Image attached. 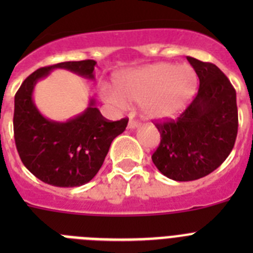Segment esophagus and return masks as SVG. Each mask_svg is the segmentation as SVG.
I'll return each mask as SVG.
<instances>
[{
  "label": "esophagus",
  "mask_w": 253,
  "mask_h": 253,
  "mask_svg": "<svg viewBox=\"0 0 253 253\" xmlns=\"http://www.w3.org/2000/svg\"><path fill=\"white\" fill-rule=\"evenodd\" d=\"M139 125H140L139 122H137V120H133L130 118V120H129V123H128V128L129 129H135V128H138Z\"/></svg>",
  "instance_id": "1"
}]
</instances>
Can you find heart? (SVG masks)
<instances>
[{"mask_svg": "<svg viewBox=\"0 0 253 253\" xmlns=\"http://www.w3.org/2000/svg\"><path fill=\"white\" fill-rule=\"evenodd\" d=\"M198 76L189 64L156 63L135 69L116 81V91L104 92L116 106L142 101V110L151 119L165 120L181 114L191 102Z\"/></svg>", "mask_w": 253, "mask_h": 253, "instance_id": "b5f03b06", "label": "heart"}]
</instances>
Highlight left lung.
<instances>
[{"label": "left lung", "instance_id": "8db88e82", "mask_svg": "<svg viewBox=\"0 0 253 253\" xmlns=\"http://www.w3.org/2000/svg\"><path fill=\"white\" fill-rule=\"evenodd\" d=\"M199 77V90L177 119L156 122L161 142L152 154L161 173L193 181L218 169L234 147L238 131L236 90L213 63L187 57Z\"/></svg>", "mask_w": 253, "mask_h": 253}]
</instances>
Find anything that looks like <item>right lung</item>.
<instances>
[{"instance_id":"obj_1","label":"right lung","mask_w":253,"mask_h":253,"mask_svg":"<svg viewBox=\"0 0 253 253\" xmlns=\"http://www.w3.org/2000/svg\"><path fill=\"white\" fill-rule=\"evenodd\" d=\"M92 59L62 62L42 67L22 82L15 95L13 134L24 166L43 182L58 187L87 184L101 169L111 142L125 130L128 119L107 120L95 106V100L81 115L66 123L44 118L33 101L40 78L55 68L68 69L93 80Z\"/></svg>"}]
</instances>
